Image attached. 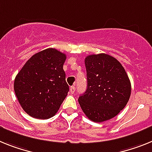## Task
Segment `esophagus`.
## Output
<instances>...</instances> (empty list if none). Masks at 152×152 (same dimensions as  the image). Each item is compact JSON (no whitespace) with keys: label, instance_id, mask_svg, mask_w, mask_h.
Returning a JSON list of instances; mask_svg holds the SVG:
<instances>
[{"label":"esophagus","instance_id":"1","mask_svg":"<svg viewBox=\"0 0 152 152\" xmlns=\"http://www.w3.org/2000/svg\"><path fill=\"white\" fill-rule=\"evenodd\" d=\"M75 91H76V87L75 86H71L70 87V92L72 93V94H73L75 92Z\"/></svg>","mask_w":152,"mask_h":152}]
</instances>
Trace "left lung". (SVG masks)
I'll list each match as a JSON object with an SVG mask.
<instances>
[{"instance_id": "obj_1", "label": "left lung", "mask_w": 152, "mask_h": 152, "mask_svg": "<svg viewBox=\"0 0 152 152\" xmlns=\"http://www.w3.org/2000/svg\"><path fill=\"white\" fill-rule=\"evenodd\" d=\"M87 89L79 97L88 118L102 122L125 108L131 95V83L122 64L110 55L92 54L85 59Z\"/></svg>"}]
</instances>
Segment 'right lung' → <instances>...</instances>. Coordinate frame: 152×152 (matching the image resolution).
I'll use <instances>...</instances> for the list:
<instances>
[{
  "instance_id": "add662e5",
  "label": "right lung",
  "mask_w": 152,
  "mask_h": 152,
  "mask_svg": "<svg viewBox=\"0 0 152 152\" xmlns=\"http://www.w3.org/2000/svg\"><path fill=\"white\" fill-rule=\"evenodd\" d=\"M66 59V54L56 49H46L31 56L16 76V96L33 118L54 116L66 97L69 89L63 68Z\"/></svg>"
}]
</instances>
